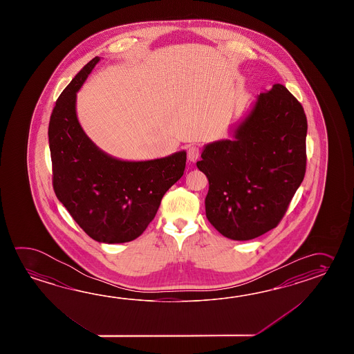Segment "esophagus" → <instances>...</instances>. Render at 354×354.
<instances>
[{
	"instance_id": "1",
	"label": "esophagus",
	"mask_w": 354,
	"mask_h": 354,
	"mask_svg": "<svg viewBox=\"0 0 354 354\" xmlns=\"http://www.w3.org/2000/svg\"><path fill=\"white\" fill-rule=\"evenodd\" d=\"M201 156V151L197 145H189L187 148V159L189 162H196Z\"/></svg>"
}]
</instances>
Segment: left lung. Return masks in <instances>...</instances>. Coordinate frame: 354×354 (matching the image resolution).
Instances as JSON below:
<instances>
[{
  "mask_svg": "<svg viewBox=\"0 0 354 354\" xmlns=\"http://www.w3.org/2000/svg\"><path fill=\"white\" fill-rule=\"evenodd\" d=\"M308 120L282 84L257 96L234 138L206 144L197 168L209 180L206 218L233 241L279 225L306 171Z\"/></svg>",
  "mask_w": 354,
  "mask_h": 354,
  "instance_id": "1",
  "label": "left lung"
}]
</instances>
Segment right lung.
<instances>
[{
  "instance_id": "1",
  "label": "right lung",
  "mask_w": 354,
  "mask_h": 354,
  "mask_svg": "<svg viewBox=\"0 0 354 354\" xmlns=\"http://www.w3.org/2000/svg\"><path fill=\"white\" fill-rule=\"evenodd\" d=\"M100 58L75 75L55 102L49 121L53 188L75 223L93 241L127 243L143 234L186 167V151L129 162L101 151L81 128L75 96Z\"/></svg>"
}]
</instances>
